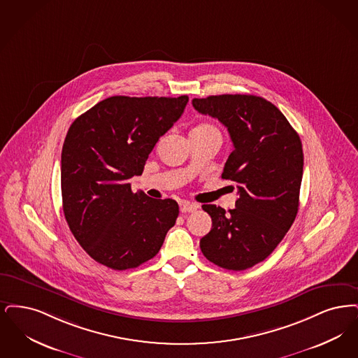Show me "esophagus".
Instances as JSON below:
<instances>
[{
    "mask_svg": "<svg viewBox=\"0 0 358 358\" xmlns=\"http://www.w3.org/2000/svg\"><path fill=\"white\" fill-rule=\"evenodd\" d=\"M196 210H198V204H195V203H189L187 201L180 203V211L182 213H194Z\"/></svg>",
    "mask_w": 358,
    "mask_h": 358,
    "instance_id": "esophagus-1",
    "label": "esophagus"
}]
</instances>
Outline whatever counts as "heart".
<instances>
[{"mask_svg":"<svg viewBox=\"0 0 358 358\" xmlns=\"http://www.w3.org/2000/svg\"><path fill=\"white\" fill-rule=\"evenodd\" d=\"M195 129H203V131H217L215 127L210 124H201L199 127H196Z\"/></svg>","mask_w":358,"mask_h":358,"instance_id":"1","label":"heart"}]
</instances>
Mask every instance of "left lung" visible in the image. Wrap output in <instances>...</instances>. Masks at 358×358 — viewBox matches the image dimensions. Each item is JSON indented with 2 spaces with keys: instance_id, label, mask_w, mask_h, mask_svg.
Segmentation results:
<instances>
[{
  "instance_id": "1",
  "label": "left lung",
  "mask_w": 358,
  "mask_h": 358,
  "mask_svg": "<svg viewBox=\"0 0 358 358\" xmlns=\"http://www.w3.org/2000/svg\"><path fill=\"white\" fill-rule=\"evenodd\" d=\"M192 106L227 128L234 151L222 178L235 182L239 194L227 213L203 204L213 229L201 239V250L219 267L246 270L274 251L296 219L302 143L280 109L264 97L219 94L194 99Z\"/></svg>"
}]
</instances>
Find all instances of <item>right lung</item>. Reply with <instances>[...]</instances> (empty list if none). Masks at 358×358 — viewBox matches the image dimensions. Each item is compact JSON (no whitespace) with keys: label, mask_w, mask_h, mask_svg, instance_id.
<instances>
[{"label":"right lung","mask_w":358,"mask_h":358,"mask_svg":"<svg viewBox=\"0 0 358 358\" xmlns=\"http://www.w3.org/2000/svg\"><path fill=\"white\" fill-rule=\"evenodd\" d=\"M188 96H112L72 123L62 152V210L80 246L113 270L154 258L175 224L173 199L132 192L148 155L182 116Z\"/></svg>","instance_id":"obj_1"}]
</instances>
